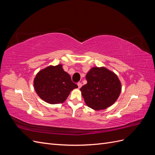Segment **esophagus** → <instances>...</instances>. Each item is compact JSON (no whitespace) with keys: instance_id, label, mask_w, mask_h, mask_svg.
Masks as SVG:
<instances>
[{"instance_id":"34e87169","label":"esophagus","mask_w":155,"mask_h":155,"mask_svg":"<svg viewBox=\"0 0 155 155\" xmlns=\"http://www.w3.org/2000/svg\"><path fill=\"white\" fill-rule=\"evenodd\" d=\"M78 88H80L82 87V84H81V83H80V82L78 83Z\"/></svg>"}]
</instances>
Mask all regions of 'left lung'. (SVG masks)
I'll list each match as a JSON object with an SVG mask.
<instances>
[{
	"instance_id": "1",
	"label": "left lung",
	"mask_w": 155,
	"mask_h": 155,
	"mask_svg": "<svg viewBox=\"0 0 155 155\" xmlns=\"http://www.w3.org/2000/svg\"><path fill=\"white\" fill-rule=\"evenodd\" d=\"M87 83L81 88L88 107L96 110L114 104L121 91L118 76L105 67H93L86 75Z\"/></svg>"
}]
</instances>
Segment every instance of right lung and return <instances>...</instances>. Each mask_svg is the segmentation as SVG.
<instances>
[{
  "label": "right lung",
  "instance_id": "1",
  "mask_svg": "<svg viewBox=\"0 0 155 155\" xmlns=\"http://www.w3.org/2000/svg\"><path fill=\"white\" fill-rule=\"evenodd\" d=\"M62 64L49 66L37 74L34 85L36 93L50 104L63 103L70 91L78 88L70 75L64 71Z\"/></svg>",
  "mask_w": 155,
  "mask_h": 155
}]
</instances>
